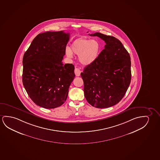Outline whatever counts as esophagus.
<instances>
[{"label": "esophagus", "instance_id": "34e87169", "mask_svg": "<svg viewBox=\"0 0 160 160\" xmlns=\"http://www.w3.org/2000/svg\"><path fill=\"white\" fill-rule=\"evenodd\" d=\"M74 72H75V75H76L77 77H79V76L80 75L81 70L79 69V68H75V70H74Z\"/></svg>", "mask_w": 160, "mask_h": 160}]
</instances>
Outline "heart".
<instances>
[{"label": "heart", "mask_w": 160, "mask_h": 160, "mask_svg": "<svg viewBox=\"0 0 160 160\" xmlns=\"http://www.w3.org/2000/svg\"><path fill=\"white\" fill-rule=\"evenodd\" d=\"M101 44L98 40L82 38L72 44L71 50L66 49L68 57L72 58V53L79 56L80 62L83 65H89L97 59L100 54Z\"/></svg>", "instance_id": "1"}]
</instances>
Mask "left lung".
Here are the masks:
<instances>
[{
    "mask_svg": "<svg viewBox=\"0 0 160 160\" xmlns=\"http://www.w3.org/2000/svg\"><path fill=\"white\" fill-rule=\"evenodd\" d=\"M89 35L100 37L106 45L97 59L81 73L84 95L93 107L108 108L120 102L129 88L132 78L130 57L115 37L98 32Z\"/></svg>",
    "mask_w": 160,
    "mask_h": 160,
    "instance_id": "left-lung-1",
    "label": "left lung"
}]
</instances>
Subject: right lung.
<instances>
[{"label":"right lung","mask_w":160,"mask_h":160,"mask_svg":"<svg viewBox=\"0 0 160 160\" xmlns=\"http://www.w3.org/2000/svg\"><path fill=\"white\" fill-rule=\"evenodd\" d=\"M69 36L62 31L39 33L23 55V86L33 102L44 108L64 103L75 77L73 64L62 62Z\"/></svg>","instance_id":"1"}]
</instances>
